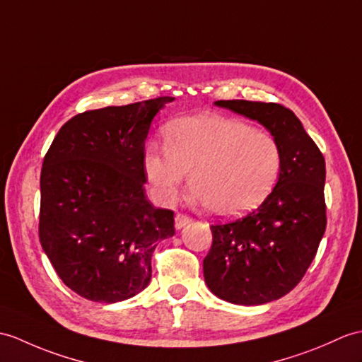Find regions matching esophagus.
Instances as JSON below:
<instances>
[{
    "label": "esophagus",
    "mask_w": 362,
    "mask_h": 362,
    "mask_svg": "<svg viewBox=\"0 0 362 362\" xmlns=\"http://www.w3.org/2000/svg\"><path fill=\"white\" fill-rule=\"evenodd\" d=\"M189 222H191V217H189V216L180 214V213L175 214V228H177V230L183 228V226L188 225Z\"/></svg>",
    "instance_id": "1"
}]
</instances>
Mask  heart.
Wrapping results in <instances>:
<instances>
[{"mask_svg": "<svg viewBox=\"0 0 362 362\" xmlns=\"http://www.w3.org/2000/svg\"><path fill=\"white\" fill-rule=\"evenodd\" d=\"M165 148L149 143L143 168L154 196L171 204L189 174V188L208 213L245 214L270 196L282 170V151L270 132L222 114L171 122Z\"/></svg>", "mask_w": 362, "mask_h": 362, "instance_id": "obj_1", "label": "heart"}]
</instances>
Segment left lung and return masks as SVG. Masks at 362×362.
<instances>
[{
	"instance_id": "1",
	"label": "left lung",
	"mask_w": 362,
	"mask_h": 362,
	"mask_svg": "<svg viewBox=\"0 0 362 362\" xmlns=\"http://www.w3.org/2000/svg\"><path fill=\"white\" fill-rule=\"evenodd\" d=\"M214 105L257 120L277 140L282 170L260 206L240 219L211 225L204 259L208 288L239 305L287 295L313 262L325 225V160L300 120L279 103L219 100Z\"/></svg>"
}]
</instances>
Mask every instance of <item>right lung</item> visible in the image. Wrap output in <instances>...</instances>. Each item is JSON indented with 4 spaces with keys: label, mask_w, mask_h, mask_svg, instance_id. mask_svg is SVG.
<instances>
[{
    "label": "right lung",
    "mask_w": 362,
    "mask_h": 362,
    "mask_svg": "<svg viewBox=\"0 0 362 362\" xmlns=\"http://www.w3.org/2000/svg\"><path fill=\"white\" fill-rule=\"evenodd\" d=\"M174 97L107 106L58 131L40 177V242L57 274L81 298L114 304L151 281L157 243L174 236V213L145 194V140Z\"/></svg>",
    "instance_id": "1"
}]
</instances>
